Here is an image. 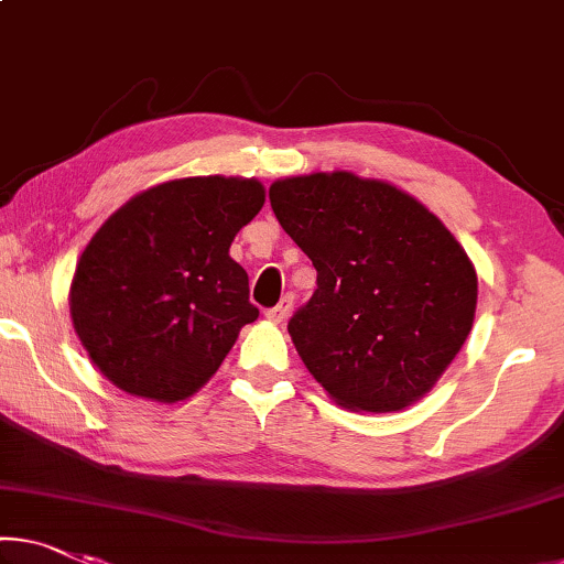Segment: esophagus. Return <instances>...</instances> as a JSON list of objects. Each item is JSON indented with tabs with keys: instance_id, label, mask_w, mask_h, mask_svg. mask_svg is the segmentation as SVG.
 Listing matches in <instances>:
<instances>
[{
	"instance_id": "esophagus-1",
	"label": "esophagus",
	"mask_w": 564,
	"mask_h": 564,
	"mask_svg": "<svg viewBox=\"0 0 564 564\" xmlns=\"http://www.w3.org/2000/svg\"><path fill=\"white\" fill-rule=\"evenodd\" d=\"M290 310H292V297H282L280 305L267 310V319H272V323H284L290 315Z\"/></svg>"
}]
</instances>
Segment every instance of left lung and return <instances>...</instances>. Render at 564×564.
I'll use <instances>...</instances> for the list:
<instances>
[{
	"label": "left lung",
	"mask_w": 564,
	"mask_h": 564,
	"mask_svg": "<svg viewBox=\"0 0 564 564\" xmlns=\"http://www.w3.org/2000/svg\"><path fill=\"white\" fill-rule=\"evenodd\" d=\"M270 204L317 270L288 325L312 378L343 409H409L471 333L469 254L419 198L350 171L274 181Z\"/></svg>",
	"instance_id": "obj_1"
}]
</instances>
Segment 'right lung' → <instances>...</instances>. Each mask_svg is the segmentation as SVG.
I'll return each mask as SVG.
<instances>
[{"instance_id":"add662e5","label":"right lung","mask_w":564,"mask_h":564,"mask_svg":"<svg viewBox=\"0 0 564 564\" xmlns=\"http://www.w3.org/2000/svg\"><path fill=\"white\" fill-rule=\"evenodd\" d=\"M264 196L257 178H173L135 194L93 234L73 274L70 317L112 386L176 403L219 370L259 317L229 247Z\"/></svg>"}]
</instances>
